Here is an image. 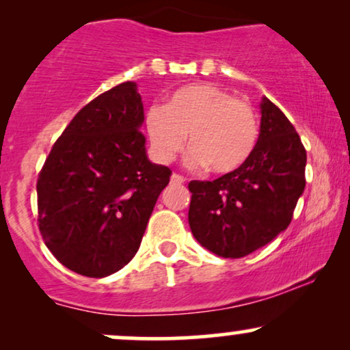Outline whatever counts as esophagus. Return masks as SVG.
<instances>
[{
    "label": "esophagus",
    "mask_w": 350,
    "mask_h": 350,
    "mask_svg": "<svg viewBox=\"0 0 350 350\" xmlns=\"http://www.w3.org/2000/svg\"><path fill=\"white\" fill-rule=\"evenodd\" d=\"M171 183L172 184H184V183H186V178H183V176H179V174H172L171 176Z\"/></svg>",
    "instance_id": "1"
}]
</instances>
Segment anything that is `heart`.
I'll return each instance as SVG.
<instances>
[{
  "label": "heart",
  "mask_w": 350,
  "mask_h": 350,
  "mask_svg": "<svg viewBox=\"0 0 350 350\" xmlns=\"http://www.w3.org/2000/svg\"><path fill=\"white\" fill-rule=\"evenodd\" d=\"M144 128L154 158L170 163L187 143L191 166H208L217 174L237 171L258 142L255 108L226 88L194 83L172 92L166 105H151Z\"/></svg>",
  "instance_id": "b5f03b06"
}]
</instances>
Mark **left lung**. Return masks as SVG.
<instances>
[{"label":"left lung","mask_w":350,"mask_h":350,"mask_svg":"<svg viewBox=\"0 0 350 350\" xmlns=\"http://www.w3.org/2000/svg\"><path fill=\"white\" fill-rule=\"evenodd\" d=\"M260 113L258 142L243 166L189 183L192 235L224 258H242L286 230L306 186V150L295 126L267 97Z\"/></svg>","instance_id":"1"}]
</instances>
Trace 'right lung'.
<instances>
[{
  "mask_svg": "<svg viewBox=\"0 0 350 350\" xmlns=\"http://www.w3.org/2000/svg\"><path fill=\"white\" fill-rule=\"evenodd\" d=\"M135 82L85 105L47 156L38 179L39 230L64 267L103 278L138 252L171 171L148 159Z\"/></svg>",
  "mask_w": 350,
  "mask_h": 350,
  "instance_id": "obj_1",
  "label": "right lung"
}]
</instances>
